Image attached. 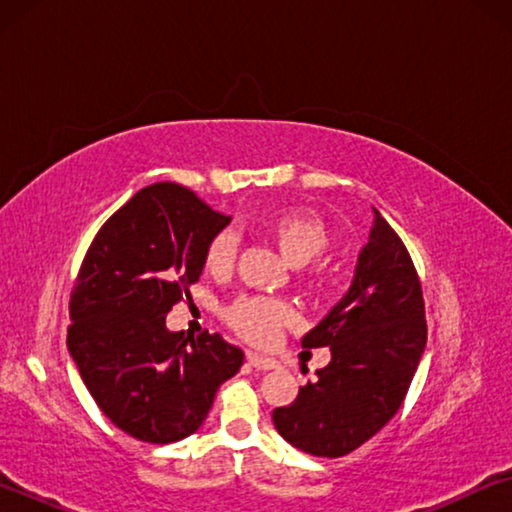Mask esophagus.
<instances>
[{"label": "esophagus", "mask_w": 512, "mask_h": 512, "mask_svg": "<svg viewBox=\"0 0 512 512\" xmlns=\"http://www.w3.org/2000/svg\"><path fill=\"white\" fill-rule=\"evenodd\" d=\"M248 363L257 370H275L277 368V361L275 359H268V357H262V354L257 352H248Z\"/></svg>", "instance_id": "1"}]
</instances>
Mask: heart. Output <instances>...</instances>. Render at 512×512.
<instances>
[{
	"instance_id": "heart-1",
	"label": "heart",
	"mask_w": 512,
	"mask_h": 512,
	"mask_svg": "<svg viewBox=\"0 0 512 512\" xmlns=\"http://www.w3.org/2000/svg\"><path fill=\"white\" fill-rule=\"evenodd\" d=\"M266 237L275 241L280 253L293 266H305L325 253L329 235L325 223L307 210H282L262 223ZM237 257V237L223 230L205 248V266L210 273H228ZM293 311L287 302L266 296H241L225 309V320L250 343L271 341L277 329L287 325Z\"/></svg>"
}]
</instances>
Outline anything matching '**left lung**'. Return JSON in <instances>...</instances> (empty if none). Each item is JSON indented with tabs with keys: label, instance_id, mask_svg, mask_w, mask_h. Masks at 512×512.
I'll list each match as a JSON object with an SVG mask.
<instances>
[{
	"label": "left lung",
	"instance_id": "1",
	"mask_svg": "<svg viewBox=\"0 0 512 512\" xmlns=\"http://www.w3.org/2000/svg\"><path fill=\"white\" fill-rule=\"evenodd\" d=\"M427 345L420 277L397 232L375 210L354 280L302 348H329L332 361L273 411L293 447L339 458L370 440L400 411Z\"/></svg>",
	"mask_w": 512,
	"mask_h": 512
}]
</instances>
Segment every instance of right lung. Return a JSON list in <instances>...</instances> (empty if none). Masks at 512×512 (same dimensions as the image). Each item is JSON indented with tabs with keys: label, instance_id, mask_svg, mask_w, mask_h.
<instances>
[{
	"label": "right lung",
	"instance_id": "obj_1",
	"mask_svg": "<svg viewBox=\"0 0 512 512\" xmlns=\"http://www.w3.org/2000/svg\"><path fill=\"white\" fill-rule=\"evenodd\" d=\"M228 223L192 189L155 183L119 207L85 253L69 298L67 348L106 418L142 443L194 433L244 363L221 334L185 339L164 323Z\"/></svg>",
	"mask_w": 512,
	"mask_h": 512
}]
</instances>
